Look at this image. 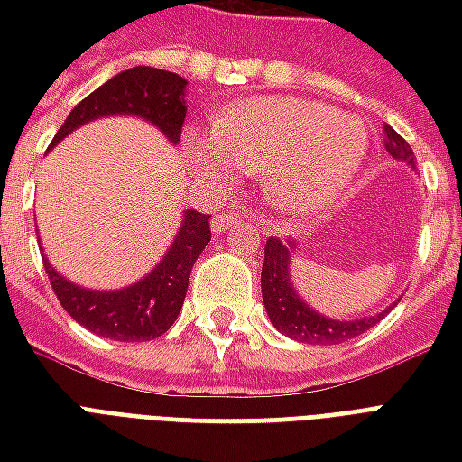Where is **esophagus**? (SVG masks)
<instances>
[{"instance_id": "34e87169", "label": "esophagus", "mask_w": 462, "mask_h": 462, "mask_svg": "<svg viewBox=\"0 0 462 462\" xmlns=\"http://www.w3.org/2000/svg\"><path fill=\"white\" fill-rule=\"evenodd\" d=\"M240 212H242L240 205H230V208H227L225 212H217V215H215V217H212V222H210L212 232H225V230H227L232 222L240 220Z\"/></svg>"}]
</instances>
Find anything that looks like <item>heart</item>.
I'll return each mask as SVG.
<instances>
[{
  "label": "heart",
  "instance_id": "heart-1",
  "mask_svg": "<svg viewBox=\"0 0 462 462\" xmlns=\"http://www.w3.org/2000/svg\"><path fill=\"white\" fill-rule=\"evenodd\" d=\"M188 151L210 178L262 172L264 192L280 210L317 215L351 190L366 133L319 101L262 96L227 106L212 131L190 133Z\"/></svg>",
  "mask_w": 462,
  "mask_h": 462
}]
</instances>
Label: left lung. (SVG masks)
Instances as JSON below:
<instances>
[{
  "label": "left lung",
  "instance_id": "obj_1",
  "mask_svg": "<svg viewBox=\"0 0 462 462\" xmlns=\"http://www.w3.org/2000/svg\"><path fill=\"white\" fill-rule=\"evenodd\" d=\"M386 133V151L396 158V161L408 162L411 168L416 165L413 161V151L401 135H398L391 125L383 128ZM294 242L290 247L282 245V240L270 237L264 245V264H262V301L270 317L272 327L282 331L284 337H290L301 344H341V341L361 337L374 324L386 317L388 311L396 304H391L388 310L378 311L374 317H361V319H329L319 311H314L301 300L300 291L291 284V257H294Z\"/></svg>",
  "mask_w": 462,
  "mask_h": 462
}]
</instances>
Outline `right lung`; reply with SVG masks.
I'll use <instances>...</instances> for the list:
<instances>
[{"mask_svg": "<svg viewBox=\"0 0 462 462\" xmlns=\"http://www.w3.org/2000/svg\"><path fill=\"white\" fill-rule=\"evenodd\" d=\"M185 86L188 81L182 76L152 66H133L121 71L74 106L54 135L51 148L79 125L104 116H138L161 128L162 135L175 145L180 141L188 111ZM210 237V215L185 210L180 230L165 257L141 282L116 291L84 290L61 277L46 257L44 267L61 307L81 327L114 341H151L165 334L178 319L192 264Z\"/></svg>", "mask_w": 462, "mask_h": 462, "instance_id": "right-lung-1", "label": "right lung"}]
</instances>
